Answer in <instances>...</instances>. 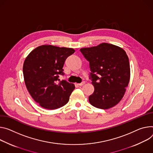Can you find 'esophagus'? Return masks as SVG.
I'll use <instances>...</instances> for the list:
<instances>
[{
  "mask_svg": "<svg viewBox=\"0 0 153 153\" xmlns=\"http://www.w3.org/2000/svg\"><path fill=\"white\" fill-rule=\"evenodd\" d=\"M85 82L84 81H83L82 82H81V83H80V84H78V85H79V86H82V85H84V84H85Z\"/></svg>",
  "mask_w": 153,
  "mask_h": 153,
  "instance_id": "obj_1",
  "label": "esophagus"
}]
</instances>
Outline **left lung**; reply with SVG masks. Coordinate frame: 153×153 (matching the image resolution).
Here are the masks:
<instances>
[{
	"mask_svg": "<svg viewBox=\"0 0 153 153\" xmlns=\"http://www.w3.org/2000/svg\"><path fill=\"white\" fill-rule=\"evenodd\" d=\"M80 51L90 62L94 87L88 98L90 103L101 109L114 107L123 98L130 80V65L126 52L107 43Z\"/></svg>",
	"mask_w": 153,
	"mask_h": 153,
	"instance_id": "obj_1",
	"label": "left lung"
}]
</instances>
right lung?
Here are the masks:
<instances>
[{"instance_id":"add662e5","label":"right lung","mask_w":153,"mask_h":153,"mask_svg":"<svg viewBox=\"0 0 153 153\" xmlns=\"http://www.w3.org/2000/svg\"><path fill=\"white\" fill-rule=\"evenodd\" d=\"M74 52L73 48L42 45L25 58L23 65L25 86L41 107L54 110L69 101L75 86L64 80L59 82V75L64 74L65 62Z\"/></svg>"}]
</instances>
